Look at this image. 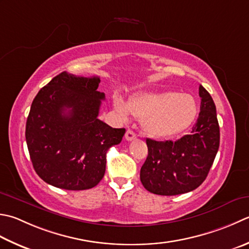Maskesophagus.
Returning a JSON list of instances; mask_svg holds the SVG:
<instances>
[{
    "mask_svg": "<svg viewBox=\"0 0 249 249\" xmlns=\"http://www.w3.org/2000/svg\"><path fill=\"white\" fill-rule=\"evenodd\" d=\"M136 138V134L131 129H128L125 134V139L127 141H131Z\"/></svg>",
    "mask_w": 249,
    "mask_h": 249,
    "instance_id": "34e87169",
    "label": "esophagus"
}]
</instances>
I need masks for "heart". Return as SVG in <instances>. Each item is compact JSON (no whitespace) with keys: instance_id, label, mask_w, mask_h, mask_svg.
<instances>
[{"instance_id":"b5f03b06","label":"heart","mask_w":249,"mask_h":249,"mask_svg":"<svg viewBox=\"0 0 249 249\" xmlns=\"http://www.w3.org/2000/svg\"><path fill=\"white\" fill-rule=\"evenodd\" d=\"M114 108L124 120L130 113L142 119L145 134L167 138L181 133L196 119L197 106L192 96L176 91L142 92L126 102L116 97Z\"/></svg>"}]
</instances>
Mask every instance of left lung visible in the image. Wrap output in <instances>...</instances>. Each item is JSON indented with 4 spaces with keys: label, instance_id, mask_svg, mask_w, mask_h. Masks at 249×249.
Returning <instances> with one entry per match:
<instances>
[{
    "label": "left lung",
    "instance_id": "left-lung-1",
    "mask_svg": "<svg viewBox=\"0 0 249 249\" xmlns=\"http://www.w3.org/2000/svg\"><path fill=\"white\" fill-rule=\"evenodd\" d=\"M198 95L201 112L191 134L176 141L147 139L148 157L140 180L151 193L183 194L196 190L207 177L219 149L220 130L212 96L202 85Z\"/></svg>",
    "mask_w": 249,
    "mask_h": 249
}]
</instances>
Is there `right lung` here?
<instances>
[{
	"label": "right lung",
	"instance_id": "add662e5",
	"mask_svg": "<svg viewBox=\"0 0 249 249\" xmlns=\"http://www.w3.org/2000/svg\"><path fill=\"white\" fill-rule=\"evenodd\" d=\"M98 76L61 72L37 92L26 124V141L38 177L65 190L94 188L104 178L107 151L125 128L98 119L105 94Z\"/></svg>",
	"mask_w": 249,
	"mask_h": 249
}]
</instances>
